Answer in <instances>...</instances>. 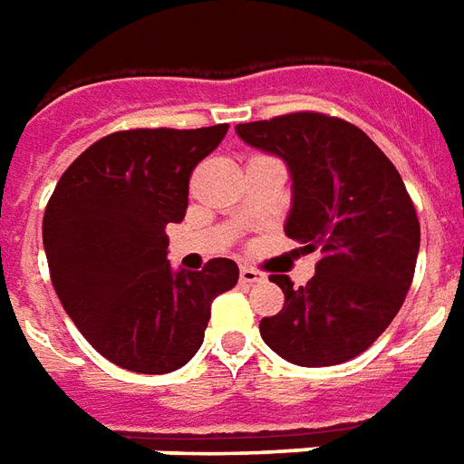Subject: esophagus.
<instances>
[{"instance_id":"34e87169","label":"esophagus","mask_w":464,"mask_h":464,"mask_svg":"<svg viewBox=\"0 0 464 464\" xmlns=\"http://www.w3.org/2000/svg\"><path fill=\"white\" fill-rule=\"evenodd\" d=\"M238 278H241L243 285H256V283L266 281V276L261 271H256V268H248V266H243L241 273H238Z\"/></svg>"}]
</instances>
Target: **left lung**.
Listing matches in <instances>:
<instances>
[{"label": "left lung", "instance_id": "1", "mask_svg": "<svg viewBox=\"0 0 464 464\" xmlns=\"http://www.w3.org/2000/svg\"><path fill=\"white\" fill-rule=\"evenodd\" d=\"M243 141L285 161L293 181L283 231L321 248L308 285L271 276L285 305L263 318L266 345L303 368L353 360L398 315L415 273L420 223L398 169L370 136L335 116L238 123Z\"/></svg>", "mask_w": 464, "mask_h": 464}]
</instances>
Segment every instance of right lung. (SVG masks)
Here are the masks:
<instances>
[{"mask_svg":"<svg viewBox=\"0 0 464 464\" xmlns=\"http://www.w3.org/2000/svg\"><path fill=\"white\" fill-rule=\"evenodd\" d=\"M226 131L228 123L109 133L66 169L46 203L42 238L56 295L119 368H183L201 348L213 298L238 283L231 258L203 271L166 258V228L186 216L191 171Z\"/></svg>","mask_w":464,"mask_h":464,"instance_id":"right-lung-1","label":"right lung"}]
</instances>
